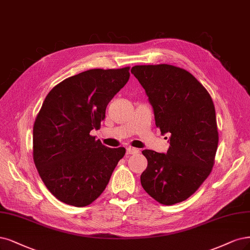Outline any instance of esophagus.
Masks as SVG:
<instances>
[{
  "label": "esophagus",
  "instance_id": "obj_1",
  "mask_svg": "<svg viewBox=\"0 0 250 250\" xmlns=\"http://www.w3.org/2000/svg\"><path fill=\"white\" fill-rule=\"evenodd\" d=\"M137 152V149H135V148H132V147H128V148H126V153L128 154V155H132V154H136Z\"/></svg>",
  "mask_w": 250,
  "mask_h": 250
}]
</instances>
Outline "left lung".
<instances>
[{"label":"left lung","instance_id":"8db88e82","mask_svg":"<svg viewBox=\"0 0 250 250\" xmlns=\"http://www.w3.org/2000/svg\"><path fill=\"white\" fill-rule=\"evenodd\" d=\"M131 73L147 94L161 134H170L166 154L143 151L148 167L142 186L162 205L183 202L214 165L218 131L212 98L191 73L173 65H136Z\"/></svg>","mask_w":250,"mask_h":250}]
</instances>
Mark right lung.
<instances>
[{"instance_id": "right-lung-1", "label": "right lung", "mask_w": 250, "mask_h": 250, "mask_svg": "<svg viewBox=\"0 0 250 250\" xmlns=\"http://www.w3.org/2000/svg\"><path fill=\"white\" fill-rule=\"evenodd\" d=\"M129 67L91 69L68 77L47 94L33 128V157L59 201L84 207L109 182L125 148H108L92 136L108 102L129 80Z\"/></svg>"}]
</instances>
